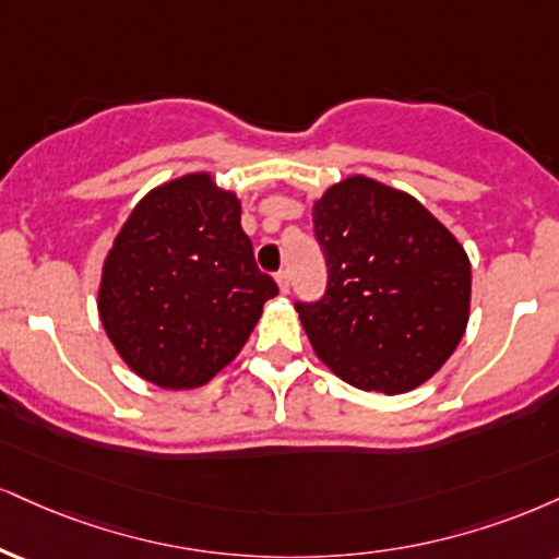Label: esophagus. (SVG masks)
<instances>
[{
    "label": "esophagus",
    "instance_id": "obj_1",
    "mask_svg": "<svg viewBox=\"0 0 559 559\" xmlns=\"http://www.w3.org/2000/svg\"><path fill=\"white\" fill-rule=\"evenodd\" d=\"M275 284H278V292H281V294H288V288H292V281H288V273H278V275H275Z\"/></svg>",
    "mask_w": 559,
    "mask_h": 559
}]
</instances>
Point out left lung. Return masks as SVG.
Segmentation results:
<instances>
[{
    "label": "left lung",
    "instance_id": "left-lung-1",
    "mask_svg": "<svg viewBox=\"0 0 559 559\" xmlns=\"http://www.w3.org/2000/svg\"><path fill=\"white\" fill-rule=\"evenodd\" d=\"M328 292L297 305L318 359L367 393L401 395L450 359L472 314V260L414 194L365 174L312 203Z\"/></svg>",
    "mask_w": 559,
    "mask_h": 559
}]
</instances>
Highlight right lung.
<instances>
[{
  "mask_svg": "<svg viewBox=\"0 0 559 559\" xmlns=\"http://www.w3.org/2000/svg\"><path fill=\"white\" fill-rule=\"evenodd\" d=\"M275 294L254 265L237 192L192 171L132 207L100 265L96 305L138 378L194 390L237 359Z\"/></svg>",
  "mask_w": 559,
  "mask_h": 559,
  "instance_id": "1",
  "label": "right lung"
}]
</instances>
